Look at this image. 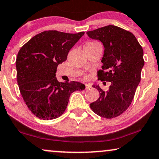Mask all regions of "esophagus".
<instances>
[{
	"label": "esophagus",
	"mask_w": 159,
	"mask_h": 159,
	"mask_svg": "<svg viewBox=\"0 0 159 159\" xmlns=\"http://www.w3.org/2000/svg\"><path fill=\"white\" fill-rule=\"evenodd\" d=\"M91 87H92V84H86V89H90Z\"/></svg>",
	"instance_id": "34e87169"
}]
</instances>
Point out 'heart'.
<instances>
[{"mask_svg": "<svg viewBox=\"0 0 159 159\" xmlns=\"http://www.w3.org/2000/svg\"><path fill=\"white\" fill-rule=\"evenodd\" d=\"M86 44H91V45H93V44H97V43H88Z\"/></svg>", "mask_w": 159, "mask_h": 159, "instance_id": "heart-1", "label": "heart"}]
</instances>
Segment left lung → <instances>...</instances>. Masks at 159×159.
Returning a JSON list of instances; mask_svg holds the SVG:
<instances>
[{"instance_id":"obj_1","label":"left lung","mask_w":159,"mask_h":159,"mask_svg":"<svg viewBox=\"0 0 159 159\" xmlns=\"http://www.w3.org/2000/svg\"><path fill=\"white\" fill-rule=\"evenodd\" d=\"M90 39L98 40L104 46L98 80L111 82L108 91L93 85L99 92L90 107L97 115L113 118L129 106L140 82L144 66L143 50L132 33L115 25H107L86 33Z\"/></svg>"}]
</instances>
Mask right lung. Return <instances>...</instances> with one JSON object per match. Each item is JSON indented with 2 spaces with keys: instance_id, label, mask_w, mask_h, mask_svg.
<instances>
[{
  "instance_id": "right-lung-1",
  "label": "right lung",
  "mask_w": 159,
  "mask_h": 159,
  "mask_svg": "<svg viewBox=\"0 0 159 159\" xmlns=\"http://www.w3.org/2000/svg\"><path fill=\"white\" fill-rule=\"evenodd\" d=\"M84 34L44 31L32 38L18 52L19 88L25 104L36 117L58 118L66 109L72 93L85 89L80 82H59L56 77L57 67L67 60L69 51Z\"/></svg>"
}]
</instances>
